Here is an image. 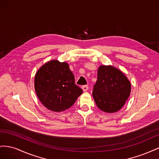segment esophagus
<instances>
[{
	"mask_svg": "<svg viewBox=\"0 0 159 159\" xmlns=\"http://www.w3.org/2000/svg\"><path fill=\"white\" fill-rule=\"evenodd\" d=\"M82 89H83V91H88V86L87 85H83L82 86Z\"/></svg>",
	"mask_w": 159,
	"mask_h": 159,
	"instance_id": "obj_1",
	"label": "esophagus"
}]
</instances>
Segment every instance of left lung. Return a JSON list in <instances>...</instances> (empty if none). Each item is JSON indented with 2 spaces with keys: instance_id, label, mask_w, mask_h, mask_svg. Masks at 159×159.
Segmentation results:
<instances>
[{
  "instance_id": "8db88e82",
  "label": "left lung",
  "mask_w": 159,
  "mask_h": 159,
  "mask_svg": "<svg viewBox=\"0 0 159 159\" xmlns=\"http://www.w3.org/2000/svg\"><path fill=\"white\" fill-rule=\"evenodd\" d=\"M131 93V83L121 71L111 66H100L93 97L99 109L115 113L121 109Z\"/></svg>"
}]
</instances>
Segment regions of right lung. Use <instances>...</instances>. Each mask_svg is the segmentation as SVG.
Wrapping results in <instances>:
<instances>
[{
  "label": "right lung",
  "instance_id": "right-lung-1",
  "mask_svg": "<svg viewBox=\"0 0 159 159\" xmlns=\"http://www.w3.org/2000/svg\"><path fill=\"white\" fill-rule=\"evenodd\" d=\"M34 88L40 102L56 112L69 109L83 93L75 85L68 64L55 60L47 62L38 70Z\"/></svg>",
  "mask_w": 159,
  "mask_h": 159
}]
</instances>
